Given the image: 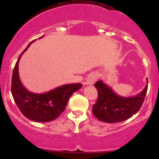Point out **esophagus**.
I'll list each match as a JSON object with an SVG mask.
<instances>
[{
    "instance_id": "obj_1",
    "label": "esophagus",
    "mask_w": 159,
    "mask_h": 159,
    "mask_svg": "<svg viewBox=\"0 0 159 159\" xmlns=\"http://www.w3.org/2000/svg\"><path fill=\"white\" fill-rule=\"evenodd\" d=\"M98 79V75L97 74L95 73H91V75H89L88 76L87 81H86V83L88 84H93Z\"/></svg>"
}]
</instances>
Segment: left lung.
<instances>
[{"instance_id":"left-lung-1","label":"left lung","mask_w":159,"mask_h":159,"mask_svg":"<svg viewBox=\"0 0 159 159\" xmlns=\"http://www.w3.org/2000/svg\"><path fill=\"white\" fill-rule=\"evenodd\" d=\"M98 90V100L93 105L92 112L98 120L107 123H116L129 119L142 107L146 95L148 85L136 96L125 98L115 94L102 81L94 84Z\"/></svg>"}]
</instances>
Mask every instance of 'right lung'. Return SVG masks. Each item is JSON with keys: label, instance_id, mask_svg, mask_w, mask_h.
<instances>
[{"label": "right lung", "instance_id": "obj_1", "mask_svg": "<svg viewBox=\"0 0 159 159\" xmlns=\"http://www.w3.org/2000/svg\"><path fill=\"white\" fill-rule=\"evenodd\" d=\"M31 43L16 62L11 79V93L16 105L27 118L38 122H48L57 118L65 111L70 96L81 89L82 84H65L43 94L28 91L20 82L18 63L23 53Z\"/></svg>", "mask_w": 159, "mask_h": 159}]
</instances>
